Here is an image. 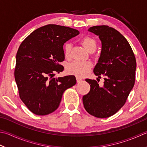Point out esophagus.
<instances>
[{
	"instance_id": "1",
	"label": "esophagus",
	"mask_w": 147,
	"mask_h": 147,
	"mask_svg": "<svg viewBox=\"0 0 147 147\" xmlns=\"http://www.w3.org/2000/svg\"><path fill=\"white\" fill-rule=\"evenodd\" d=\"M77 82H78V83H79V82H81V81H82V79L81 78H80V77H77Z\"/></svg>"
}]
</instances>
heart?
<instances>
[{
	"label": "heart",
	"mask_w": 147,
	"mask_h": 147,
	"mask_svg": "<svg viewBox=\"0 0 147 147\" xmlns=\"http://www.w3.org/2000/svg\"><path fill=\"white\" fill-rule=\"evenodd\" d=\"M80 43L84 47L87 51L91 52L94 51L96 47V40L95 38L90 36H85L82 37ZM71 45L70 43L66 42L63 46L65 56L68 58L70 56ZM92 63L90 61H74L69 65L67 68L68 73L74 74L78 77H83L86 75L92 68Z\"/></svg>",
	"instance_id": "obj_1"
}]
</instances>
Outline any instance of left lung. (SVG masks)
<instances>
[{
	"instance_id": "obj_1",
	"label": "left lung",
	"mask_w": 147,
	"mask_h": 147,
	"mask_svg": "<svg viewBox=\"0 0 147 147\" xmlns=\"http://www.w3.org/2000/svg\"><path fill=\"white\" fill-rule=\"evenodd\" d=\"M88 31L98 36L100 56L93 69L95 76L104 77L102 86L86 79L90 91L82 97L84 107L96 118H107L121 109L135 82L136 61L131 45L118 30L107 26L91 27ZM98 79V78H97Z\"/></svg>"
}]
</instances>
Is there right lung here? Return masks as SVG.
<instances>
[{"mask_svg": "<svg viewBox=\"0 0 147 147\" xmlns=\"http://www.w3.org/2000/svg\"><path fill=\"white\" fill-rule=\"evenodd\" d=\"M79 32L68 27L49 24L25 39L16 56L15 79L20 98L36 115H47L59 107L63 94L77 81L74 76L54 78L64 67L63 45Z\"/></svg>", "mask_w": 147, "mask_h": 147, "instance_id": "right-lung-1", "label": "right lung"}]
</instances>
